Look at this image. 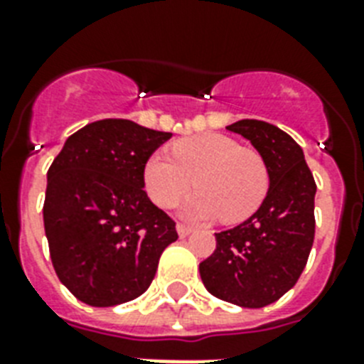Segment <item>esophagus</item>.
<instances>
[{"mask_svg":"<svg viewBox=\"0 0 364 364\" xmlns=\"http://www.w3.org/2000/svg\"><path fill=\"white\" fill-rule=\"evenodd\" d=\"M191 232H193V228L188 227V225L177 223V234H179V238H185V236H188Z\"/></svg>","mask_w":364,"mask_h":364,"instance_id":"34e87169","label":"esophagus"}]
</instances>
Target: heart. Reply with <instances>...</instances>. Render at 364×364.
<instances>
[{"mask_svg":"<svg viewBox=\"0 0 364 364\" xmlns=\"http://www.w3.org/2000/svg\"><path fill=\"white\" fill-rule=\"evenodd\" d=\"M200 188L185 204L194 219L221 217L234 225L253 215L270 188L268 166L260 153L242 147L234 137L200 134L171 145V156H149L143 183L149 198L162 210H170L188 193Z\"/></svg>","mask_w":364,"mask_h":364,"instance_id":"b5f03b06","label":"heart"}]
</instances>
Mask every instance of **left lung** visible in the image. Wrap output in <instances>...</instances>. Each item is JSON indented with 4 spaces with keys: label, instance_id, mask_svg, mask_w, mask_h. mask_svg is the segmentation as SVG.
<instances>
[{
    "label": "left lung",
    "instance_id": "8db88e82",
    "mask_svg": "<svg viewBox=\"0 0 364 364\" xmlns=\"http://www.w3.org/2000/svg\"><path fill=\"white\" fill-rule=\"evenodd\" d=\"M251 141L264 159L270 188L260 208L238 227L217 232V247L200 262V277L213 296L264 308L294 287L316 234V181L293 137L264 121L227 126Z\"/></svg>",
    "mask_w": 364,
    "mask_h": 364
}]
</instances>
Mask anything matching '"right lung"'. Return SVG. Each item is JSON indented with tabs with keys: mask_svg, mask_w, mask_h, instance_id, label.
Listing matches in <instances>:
<instances>
[{
	"mask_svg": "<svg viewBox=\"0 0 364 364\" xmlns=\"http://www.w3.org/2000/svg\"><path fill=\"white\" fill-rule=\"evenodd\" d=\"M171 137L126 119L87 124L65 139L47 171L43 221L54 272L70 293L96 308L137 299L176 223L149 200L143 170Z\"/></svg>",
	"mask_w": 364,
	"mask_h": 364,
	"instance_id": "right-lung-1",
	"label": "right lung"
}]
</instances>
